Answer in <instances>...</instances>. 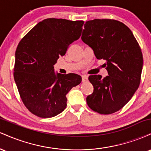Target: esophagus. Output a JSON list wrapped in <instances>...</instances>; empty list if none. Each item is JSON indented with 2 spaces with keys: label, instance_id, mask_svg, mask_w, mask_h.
Wrapping results in <instances>:
<instances>
[{
  "label": "esophagus",
  "instance_id": "34e87169",
  "mask_svg": "<svg viewBox=\"0 0 151 151\" xmlns=\"http://www.w3.org/2000/svg\"><path fill=\"white\" fill-rule=\"evenodd\" d=\"M81 77H82V82H86V81H87V80H88L87 76L82 75L81 76Z\"/></svg>",
  "mask_w": 151,
  "mask_h": 151
}]
</instances>
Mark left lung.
Instances as JSON below:
<instances>
[{"mask_svg":"<svg viewBox=\"0 0 151 151\" xmlns=\"http://www.w3.org/2000/svg\"><path fill=\"white\" fill-rule=\"evenodd\" d=\"M81 40L98 60H106L109 76L91 75L93 91L86 97L91 109L111 114L122 109L140 85L143 55L139 44L125 24L113 19L86 22Z\"/></svg>","mask_w":151,"mask_h":151,"instance_id":"left-lung-1","label":"left lung"}]
</instances>
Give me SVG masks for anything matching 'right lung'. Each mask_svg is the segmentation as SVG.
<instances>
[{"label":"right lung","mask_w":151,"mask_h":151,"mask_svg":"<svg viewBox=\"0 0 151 151\" xmlns=\"http://www.w3.org/2000/svg\"><path fill=\"white\" fill-rule=\"evenodd\" d=\"M83 25V20L45 19L19 42L13 75L24 105L34 115L50 118L61 113L67 93L81 83L78 74H56L54 65L79 39Z\"/></svg>","instance_id":"obj_1"}]
</instances>
